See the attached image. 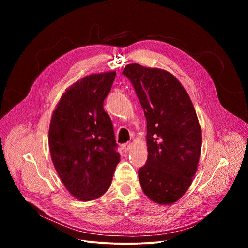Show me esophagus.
<instances>
[{
    "mask_svg": "<svg viewBox=\"0 0 248 248\" xmlns=\"http://www.w3.org/2000/svg\"><path fill=\"white\" fill-rule=\"evenodd\" d=\"M132 148H133V144H132V142H126V144L124 145V152H125V153L131 151Z\"/></svg>",
    "mask_w": 248,
    "mask_h": 248,
    "instance_id": "obj_1",
    "label": "esophagus"
}]
</instances>
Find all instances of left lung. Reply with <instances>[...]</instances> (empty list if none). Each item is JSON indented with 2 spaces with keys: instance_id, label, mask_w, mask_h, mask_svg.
I'll list each match as a JSON object with an SVG mask.
<instances>
[{
  "instance_id": "8db88e82",
  "label": "left lung",
  "mask_w": 248,
  "mask_h": 248,
  "mask_svg": "<svg viewBox=\"0 0 248 248\" xmlns=\"http://www.w3.org/2000/svg\"><path fill=\"white\" fill-rule=\"evenodd\" d=\"M123 73L134 85L147 119L148 160L139 170L141 189L155 203L174 204L197 172L202 133L196 111L169 71L132 63Z\"/></svg>"
}]
</instances>
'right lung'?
Segmentation results:
<instances>
[{
  "instance_id": "right-lung-1",
  "label": "right lung",
  "mask_w": 248,
  "mask_h": 248,
  "mask_svg": "<svg viewBox=\"0 0 248 248\" xmlns=\"http://www.w3.org/2000/svg\"><path fill=\"white\" fill-rule=\"evenodd\" d=\"M115 71L90 74L69 86L51 116L49 149L65 188L80 201L99 198L110 187L121 155L103 109Z\"/></svg>"
}]
</instances>
